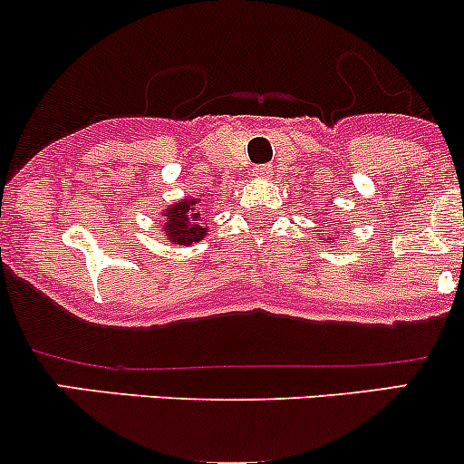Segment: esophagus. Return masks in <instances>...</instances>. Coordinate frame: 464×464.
<instances>
[{
  "instance_id": "34e87169",
  "label": "esophagus",
  "mask_w": 464,
  "mask_h": 464,
  "mask_svg": "<svg viewBox=\"0 0 464 464\" xmlns=\"http://www.w3.org/2000/svg\"><path fill=\"white\" fill-rule=\"evenodd\" d=\"M271 172H274V168L271 166H258L254 170V175L260 177V179H266V177H271Z\"/></svg>"
}]
</instances>
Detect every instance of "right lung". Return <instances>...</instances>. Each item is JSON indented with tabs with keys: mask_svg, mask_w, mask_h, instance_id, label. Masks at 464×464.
I'll return each instance as SVG.
<instances>
[{
	"mask_svg": "<svg viewBox=\"0 0 464 464\" xmlns=\"http://www.w3.org/2000/svg\"><path fill=\"white\" fill-rule=\"evenodd\" d=\"M199 199H181V202L168 206L163 210V228H166V236L172 245L188 246L193 242H199L206 236L208 228H204L199 224Z\"/></svg>",
	"mask_w": 464,
	"mask_h": 464,
	"instance_id": "obj_1",
	"label": "right lung"
}]
</instances>
